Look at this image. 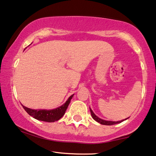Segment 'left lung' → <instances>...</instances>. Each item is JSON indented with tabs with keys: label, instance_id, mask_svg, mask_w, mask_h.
<instances>
[{
	"label": "left lung",
	"instance_id": "1",
	"mask_svg": "<svg viewBox=\"0 0 156 156\" xmlns=\"http://www.w3.org/2000/svg\"><path fill=\"white\" fill-rule=\"evenodd\" d=\"M90 112H91V116H92V118L94 119L96 121H97L98 123H101V124H103V125H108V126H111V125H114V124H117V123H119L121 122H122L124 120H121V121H105V120H103V119H101L99 117L96 116V115L94 114V112H92V110L90 108ZM129 118L126 119L125 120H126Z\"/></svg>",
	"mask_w": 156,
	"mask_h": 156
}]
</instances>
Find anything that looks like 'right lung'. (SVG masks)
I'll return each instance as SVG.
<instances>
[{
    "label": "right lung",
    "mask_w": 156,
    "mask_h": 156,
    "mask_svg": "<svg viewBox=\"0 0 156 156\" xmlns=\"http://www.w3.org/2000/svg\"><path fill=\"white\" fill-rule=\"evenodd\" d=\"M73 95L70 96L69 99L67 100L63 105L59 106L58 108H55L52 110H45V109H32L27 107H25L23 105V107L25 110L30 116H33L35 119L39 121H46V122H55V121H58L62 117L64 116L67 108L69 106Z\"/></svg>",
    "instance_id": "obj_1"
}]
</instances>
